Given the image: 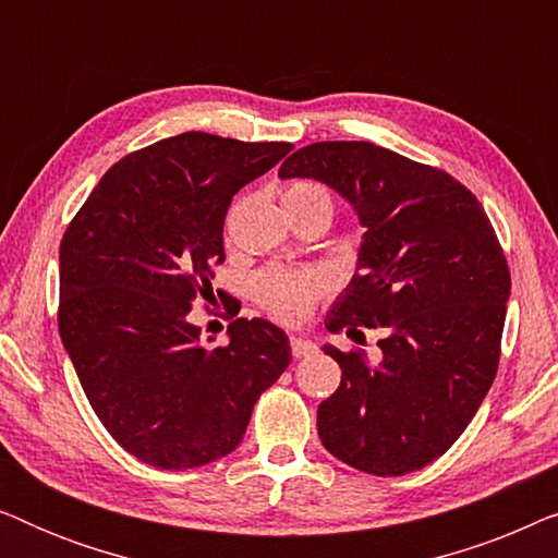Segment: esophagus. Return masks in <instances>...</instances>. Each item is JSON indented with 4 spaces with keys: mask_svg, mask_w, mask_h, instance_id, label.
<instances>
[{
    "mask_svg": "<svg viewBox=\"0 0 558 558\" xmlns=\"http://www.w3.org/2000/svg\"><path fill=\"white\" fill-rule=\"evenodd\" d=\"M289 345H292V355L294 357H307V355H312L317 350L315 342L307 340V338H302V335H292V338H289Z\"/></svg>",
    "mask_w": 558,
    "mask_h": 558,
    "instance_id": "1",
    "label": "esophagus"
}]
</instances>
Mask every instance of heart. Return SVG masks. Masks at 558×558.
<instances>
[{"label":"heart","instance_id":"b5f03b06","mask_svg":"<svg viewBox=\"0 0 558 558\" xmlns=\"http://www.w3.org/2000/svg\"><path fill=\"white\" fill-rule=\"evenodd\" d=\"M304 201H327L330 195L317 182H294L284 190V203H304ZM330 289V279L319 269H269L256 281V294L262 307L277 317L279 323L296 325L307 319L315 304L323 300Z\"/></svg>","mask_w":558,"mask_h":558}]
</instances>
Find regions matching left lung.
<instances>
[{
    "label": "left lung",
    "instance_id": "left-lung-1",
    "mask_svg": "<svg viewBox=\"0 0 558 558\" xmlns=\"http://www.w3.org/2000/svg\"><path fill=\"white\" fill-rule=\"evenodd\" d=\"M279 178L325 182L365 228L325 325L355 342L378 330L380 361L323 348L342 378L317 409L319 439L368 475L422 470L460 439L498 373L510 296L498 235L460 180L371 142L310 144Z\"/></svg>",
    "mask_w": 558,
    "mask_h": 558
}]
</instances>
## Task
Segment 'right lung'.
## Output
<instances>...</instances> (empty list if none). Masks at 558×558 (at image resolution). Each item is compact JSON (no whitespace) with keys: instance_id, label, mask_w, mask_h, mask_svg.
Here are the masks:
<instances>
[{"instance_id":"obj_1","label":"right lung","mask_w":558,"mask_h":558,"mask_svg":"<svg viewBox=\"0 0 558 558\" xmlns=\"http://www.w3.org/2000/svg\"><path fill=\"white\" fill-rule=\"evenodd\" d=\"M289 142L185 132L119 159L60 241L58 327L106 432L159 470L231 454L251 411L292 361L284 330L239 317L208 348L190 323L226 262L233 195ZM220 296V292H218Z\"/></svg>"}]
</instances>
